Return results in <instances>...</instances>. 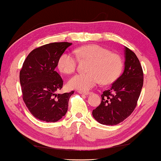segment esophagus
<instances>
[{"label":"esophagus","instance_id":"34e87169","mask_svg":"<svg viewBox=\"0 0 161 161\" xmlns=\"http://www.w3.org/2000/svg\"><path fill=\"white\" fill-rule=\"evenodd\" d=\"M79 93H80V94H84V95H90L91 93V92H90V91H79Z\"/></svg>","mask_w":161,"mask_h":161}]
</instances>
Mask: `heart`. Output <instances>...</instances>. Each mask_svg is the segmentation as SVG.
Instances as JSON below:
<instances>
[{
  "mask_svg": "<svg viewBox=\"0 0 161 161\" xmlns=\"http://www.w3.org/2000/svg\"><path fill=\"white\" fill-rule=\"evenodd\" d=\"M77 57L70 53H64L59 57L57 67L64 74H71L77 70L79 59L91 61L88 73H79L71 77L68 86L80 91L91 89L101 81L102 84L114 82L120 76L124 60L118 54L98 45H88L76 50Z\"/></svg>",
  "mask_w": 161,
  "mask_h": 161,
  "instance_id": "heart-1",
  "label": "heart"
}]
</instances>
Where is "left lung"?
Listing matches in <instances>:
<instances>
[{
    "instance_id": "1",
    "label": "left lung",
    "mask_w": 161,
    "mask_h": 161,
    "mask_svg": "<svg viewBox=\"0 0 161 161\" xmlns=\"http://www.w3.org/2000/svg\"><path fill=\"white\" fill-rule=\"evenodd\" d=\"M124 73L102 94L100 104L93 111L102 125H116L131 115L137 105L143 86V71L136 54L125 47Z\"/></svg>"
}]
</instances>
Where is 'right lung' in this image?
<instances>
[{
	"mask_svg": "<svg viewBox=\"0 0 161 161\" xmlns=\"http://www.w3.org/2000/svg\"><path fill=\"white\" fill-rule=\"evenodd\" d=\"M68 42L46 44L34 49L24 61L20 71L23 100L32 115L39 120L57 122L68 111L70 93L57 94L64 81L55 71L58 59Z\"/></svg>",
	"mask_w": 161,
	"mask_h": 161,
	"instance_id": "add662e5",
	"label": "right lung"
}]
</instances>
